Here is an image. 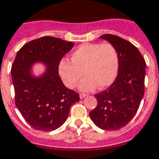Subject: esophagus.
I'll list each match as a JSON object with an SVG mask.
<instances>
[{
  "label": "esophagus",
  "mask_w": 159,
  "mask_h": 159,
  "mask_svg": "<svg viewBox=\"0 0 159 159\" xmlns=\"http://www.w3.org/2000/svg\"><path fill=\"white\" fill-rule=\"evenodd\" d=\"M86 95H87V94H83V93H81V94H80V98H85V97H86Z\"/></svg>",
  "instance_id": "esophagus-1"
}]
</instances>
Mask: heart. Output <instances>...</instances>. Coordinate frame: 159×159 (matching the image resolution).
Segmentation results:
<instances>
[{
	"label": "heart",
	"instance_id": "b5f03b06",
	"mask_svg": "<svg viewBox=\"0 0 159 159\" xmlns=\"http://www.w3.org/2000/svg\"><path fill=\"white\" fill-rule=\"evenodd\" d=\"M119 57L111 43H83L70 55V61L63 60L58 65V72L64 84L73 89L84 75L86 77L80 85L81 90L90 91L96 86L108 87L118 73Z\"/></svg>",
	"mask_w": 159,
	"mask_h": 159
}]
</instances>
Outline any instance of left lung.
I'll use <instances>...</instances> for the list:
<instances>
[{"label":"left lung","mask_w":159,"mask_h":159,"mask_svg":"<svg viewBox=\"0 0 159 159\" xmlns=\"http://www.w3.org/2000/svg\"><path fill=\"white\" fill-rule=\"evenodd\" d=\"M100 38L109 41L116 49L118 74L107 90L95 94L97 107L90 116L101 129L118 130L131 121L139 108L145 93V61L129 41L110 34Z\"/></svg>","instance_id":"left-lung-1"}]
</instances>
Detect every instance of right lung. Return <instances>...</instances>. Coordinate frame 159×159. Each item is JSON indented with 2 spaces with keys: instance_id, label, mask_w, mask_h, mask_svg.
Instances as JSON below:
<instances>
[{
  "instance_id": "obj_1",
  "label": "right lung",
  "mask_w": 159,
  "mask_h": 159,
  "mask_svg": "<svg viewBox=\"0 0 159 159\" xmlns=\"http://www.w3.org/2000/svg\"><path fill=\"white\" fill-rule=\"evenodd\" d=\"M74 43L52 36L28 42L20 48L11 67L15 104L24 120L36 130L57 129L65 122L70 107L80 100L79 94L65 87L58 73L62 57ZM37 61L48 67L42 77L30 74Z\"/></svg>"
}]
</instances>
